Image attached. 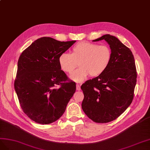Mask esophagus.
<instances>
[{
    "mask_svg": "<svg viewBox=\"0 0 150 150\" xmlns=\"http://www.w3.org/2000/svg\"><path fill=\"white\" fill-rule=\"evenodd\" d=\"M76 88L77 91H80L81 90V88H80V85L79 84H76Z\"/></svg>",
    "mask_w": 150,
    "mask_h": 150,
    "instance_id": "esophagus-1",
    "label": "esophagus"
}]
</instances>
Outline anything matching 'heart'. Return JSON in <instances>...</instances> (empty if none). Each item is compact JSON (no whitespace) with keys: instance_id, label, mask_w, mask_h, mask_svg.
Instances as JSON below:
<instances>
[{"instance_id":"b5f03b06","label":"heart","mask_w":150,"mask_h":150,"mask_svg":"<svg viewBox=\"0 0 150 150\" xmlns=\"http://www.w3.org/2000/svg\"><path fill=\"white\" fill-rule=\"evenodd\" d=\"M112 58V52L107 45L92 42H80L72 48L71 54L59 55L58 63L61 70L71 73L77 67L79 69L70 74V78L76 82H82L89 75L97 76L106 70Z\"/></svg>"}]
</instances>
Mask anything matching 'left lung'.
<instances>
[{
    "mask_svg": "<svg viewBox=\"0 0 150 150\" xmlns=\"http://www.w3.org/2000/svg\"><path fill=\"white\" fill-rule=\"evenodd\" d=\"M105 40L112 52L106 70L81 86L84 94L82 108L88 118L98 123L115 120L130 105L136 83V69L131 51L110 35L93 40Z\"/></svg>",
    "mask_w": 150,
    "mask_h": 150,
    "instance_id": "obj_1",
    "label": "left lung"
}]
</instances>
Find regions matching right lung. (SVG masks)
I'll return each mask as SVG.
<instances>
[{"label": "right lung", "mask_w": 150, "mask_h": 150, "mask_svg": "<svg viewBox=\"0 0 150 150\" xmlns=\"http://www.w3.org/2000/svg\"><path fill=\"white\" fill-rule=\"evenodd\" d=\"M75 42L42 37L21 54L14 88L23 112L37 123L58 120L75 92V83L66 82L68 78L58 63L59 55ZM58 84L61 87L56 88Z\"/></svg>", "instance_id": "obj_1"}]
</instances>
